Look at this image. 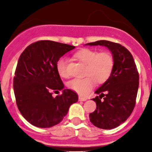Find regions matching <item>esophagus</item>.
Returning <instances> with one entry per match:
<instances>
[{
	"label": "esophagus",
	"instance_id": "34e87169",
	"mask_svg": "<svg viewBox=\"0 0 152 152\" xmlns=\"http://www.w3.org/2000/svg\"><path fill=\"white\" fill-rule=\"evenodd\" d=\"M87 100H88V98L82 97V96H79V100H80V101H86Z\"/></svg>",
	"mask_w": 152,
	"mask_h": 152
}]
</instances>
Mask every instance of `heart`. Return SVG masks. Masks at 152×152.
Returning <instances> with one entry per match:
<instances>
[{"mask_svg":"<svg viewBox=\"0 0 152 152\" xmlns=\"http://www.w3.org/2000/svg\"><path fill=\"white\" fill-rule=\"evenodd\" d=\"M75 58L86 65L84 78H75L70 80L68 87L81 96L88 94L97 84L104 83L110 77L114 65L112 55L108 52L99 53L96 51L84 49L75 54ZM57 71L61 77L67 78L69 73L67 69V60L61 58L57 63Z\"/></svg>","mask_w":152,"mask_h":152,"instance_id":"obj_1","label":"heart"}]
</instances>
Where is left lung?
I'll list each match as a JSON object with an SVG mask.
<instances>
[{
	"mask_svg": "<svg viewBox=\"0 0 152 152\" xmlns=\"http://www.w3.org/2000/svg\"><path fill=\"white\" fill-rule=\"evenodd\" d=\"M85 45L107 47L113 57L112 73L95 91L99 96L92 100L96 108L89 114L94 126L112 129L124 123L135 107L139 80L136 65L129 51L120 44L100 40Z\"/></svg>",
	"mask_w": 152,
	"mask_h": 152,
	"instance_id": "1",
	"label": "left lung"
}]
</instances>
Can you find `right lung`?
<instances>
[{"mask_svg":"<svg viewBox=\"0 0 152 152\" xmlns=\"http://www.w3.org/2000/svg\"><path fill=\"white\" fill-rule=\"evenodd\" d=\"M73 45L50 40L38 41L20 56L13 77V91L19 110L33 126L49 128L58 124L78 96L64 84L58 73L60 58L75 49ZM52 90H62L56 98Z\"/></svg>","mask_w":152,"mask_h":152,"instance_id":"obj_1","label":"right lung"}]
</instances>
